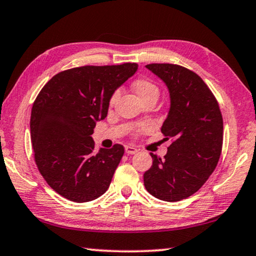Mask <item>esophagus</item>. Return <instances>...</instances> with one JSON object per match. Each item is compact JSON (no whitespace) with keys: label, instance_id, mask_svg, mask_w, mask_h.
<instances>
[{"label":"esophagus","instance_id":"1","mask_svg":"<svg viewBox=\"0 0 256 256\" xmlns=\"http://www.w3.org/2000/svg\"><path fill=\"white\" fill-rule=\"evenodd\" d=\"M125 152H126L128 155H134V154L138 152V149L132 147V146H125Z\"/></svg>","mask_w":256,"mask_h":256}]
</instances>
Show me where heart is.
<instances>
[{
	"instance_id": "heart-1",
	"label": "heart",
	"mask_w": 256,
	"mask_h": 256,
	"mask_svg": "<svg viewBox=\"0 0 256 256\" xmlns=\"http://www.w3.org/2000/svg\"><path fill=\"white\" fill-rule=\"evenodd\" d=\"M133 90L136 93V96H139L140 100H144L146 98H149V96H157L160 94V90H158L157 85L155 83H152V80H138L133 83ZM117 96H118V92L114 93V96H112L110 99V104H112L115 102Z\"/></svg>"
}]
</instances>
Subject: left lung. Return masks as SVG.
Here are the masks:
<instances>
[{"label":"left lung","mask_w":256,"mask_h":256,"mask_svg":"<svg viewBox=\"0 0 256 256\" xmlns=\"http://www.w3.org/2000/svg\"><path fill=\"white\" fill-rule=\"evenodd\" d=\"M146 68L168 90L170 109L162 133L173 142L163 160L150 154L152 165L144 174V184L158 200L179 202L200 190L216 168L223 141L222 115L216 96L194 72L172 64Z\"/></svg>","instance_id":"8db88e82"}]
</instances>
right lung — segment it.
Segmentation results:
<instances>
[{"label":"right lung","mask_w":256,"mask_h":256,"mask_svg":"<svg viewBox=\"0 0 256 256\" xmlns=\"http://www.w3.org/2000/svg\"><path fill=\"white\" fill-rule=\"evenodd\" d=\"M138 70L136 64L84 66L54 75L32 108L30 136L40 173L54 192L85 202L107 192L124 147L100 148L92 139L106 118L115 91Z\"/></svg>","instance_id":"add662e5"}]
</instances>
